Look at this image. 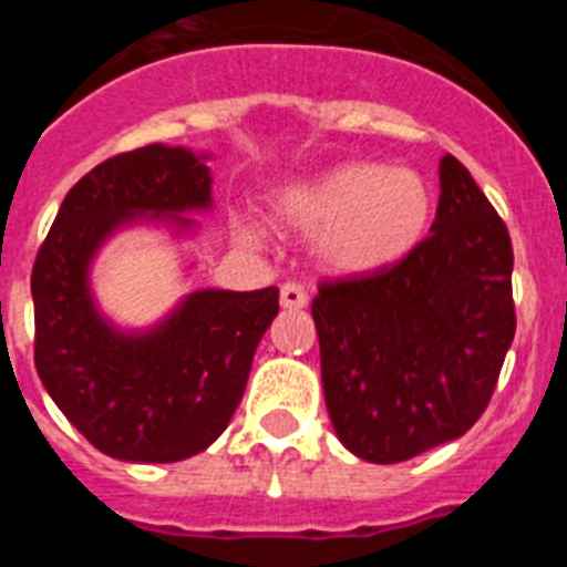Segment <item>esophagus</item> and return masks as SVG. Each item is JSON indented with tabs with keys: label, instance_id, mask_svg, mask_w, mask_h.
Here are the masks:
<instances>
[{
	"label": "esophagus",
	"instance_id": "34e87169",
	"mask_svg": "<svg viewBox=\"0 0 567 567\" xmlns=\"http://www.w3.org/2000/svg\"><path fill=\"white\" fill-rule=\"evenodd\" d=\"M307 303V289L300 287V284H284L280 287V307L284 309H303Z\"/></svg>",
	"mask_w": 567,
	"mask_h": 567
}]
</instances>
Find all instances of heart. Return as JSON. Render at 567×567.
Masks as SVG:
<instances>
[{"mask_svg":"<svg viewBox=\"0 0 567 567\" xmlns=\"http://www.w3.org/2000/svg\"><path fill=\"white\" fill-rule=\"evenodd\" d=\"M434 193L417 169L346 162L287 187L275 218L318 238L320 264L343 278H365L403 264L432 227Z\"/></svg>","mask_w":567,"mask_h":567,"instance_id":"b5f03b06","label":"heart"}]
</instances>
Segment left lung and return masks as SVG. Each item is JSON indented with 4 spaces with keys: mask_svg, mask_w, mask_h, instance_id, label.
<instances>
[{
    "mask_svg": "<svg viewBox=\"0 0 567 567\" xmlns=\"http://www.w3.org/2000/svg\"><path fill=\"white\" fill-rule=\"evenodd\" d=\"M511 269L503 218L443 155L432 235L385 272L320 284L323 398L354 457L403 463L477 423L517 329Z\"/></svg>",
    "mask_w": 567,
    "mask_h": 567,
    "instance_id": "left-lung-1",
    "label": "left lung"
}]
</instances>
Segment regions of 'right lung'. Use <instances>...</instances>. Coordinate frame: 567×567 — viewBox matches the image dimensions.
Here are the masks:
<instances>
[{
  "instance_id": "right-lung-1",
  "label": "right lung",
  "mask_w": 567,
  "mask_h": 567,
  "mask_svg": "<svg viewBox=\"0 0 567 567\" xmlns=\"http://www.w3.org/2000/svg\"><path fill=\"white\" fill-rule=\"evenodd\" d=\"M207 153L147 144L113 155L64 195L30 275L37 372L64 417L107 457L178 463L233 420L278 289H198L147 329L102 315L90 267L133 224L193 235L187 213L213 207Z\"/></svg>"
}]
</instances>
